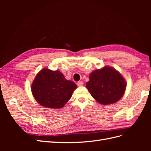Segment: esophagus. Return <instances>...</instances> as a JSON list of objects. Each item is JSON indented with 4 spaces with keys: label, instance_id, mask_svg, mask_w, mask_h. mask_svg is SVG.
I'll list each match as a JSON object with an SVG mask.
<instances>
[{
    "label": "esophagus",
    "instance_id": "1",
    "mask_svg": "<svg viewBox=\"0 0 151 151\" xmlns=\"http://www.w3.org/2000/svg\"><path fill=\"white\" fill-rule=\"evenodd\" d=\"M77 85L78 86H82L83 85V81H78L77 83Z\"/></svg>",
    "mask_w": 151,
    "mask_h": 151
}]
</instances>
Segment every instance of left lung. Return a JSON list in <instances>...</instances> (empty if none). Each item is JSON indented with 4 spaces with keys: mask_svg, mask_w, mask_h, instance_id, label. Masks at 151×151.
Returning <instances> with one entry per match:
<instances>
[{
    "mask_svg": "<svg viewBox=\"0 0 151 151\" xmlns=\"http://www.w3.org/2000/svg\"><path fill=\"white\" fill-rule=\"evenodd\" d=\"M86 86L94 99L106 105L116 103L123 96L126 83L117 70L105 67L91 73Z\"/></svg>",
    "mask_w": 151,
    "mask_h": 151,
    "instance_id": "left-lung-1",
    "label": "left lung"
}]
</instances>
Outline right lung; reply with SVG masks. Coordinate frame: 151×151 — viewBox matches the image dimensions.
I'll return each instance as SVG.
<instances>
[{
	"label": "right lung",
	"mask_w": 151,
	"mask_h": 151,
	"mask_svg": "<svg viewBox=\"0 0 151 151\" xmlns=\"http://www.w3.org/2000/svg\"><path fill=\"white\" fill-rule=\"evenodd\" d=\"M76 84L65 79L59 70L44 68L36 75L31 86L34 98L42 106L49 108H60L72 96Z\"/></svg>",
	"instance_id": "add662e5"
}]
</instances>
